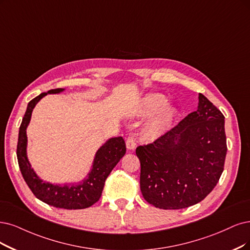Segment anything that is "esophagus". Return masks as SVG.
Wrapping results in <instances>:
<instances>
[{
	"label": "esophagus",
	"instance_id": "34e87169",
	"mask_svg": "<svg viewBox=\"0 0 250 250\" xmlns=\"http://www.w3.org/2000/svg\"><path fill=\"white\" fill-rule=\"evenodd\" d=\"M125 144H126V148L133 150L136 148V141L134 139V137L132 135L127 136L126 137V140H125Z\"/></svg>",
	"mask_w": 250,
	"mask_h": 250
}]
</instances>
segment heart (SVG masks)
I'll return each instance as SVG.
<instances>
[{
	"mask_svg": "<svg viewBox=\"0 0 250 250\" xmlns=\"http://www.w3.org/2000/svg\"><path fill=\"white\" fill-rule=\"evenodd\" d=\"M165 104L166 99L162 95H150L142 101L138 108L137 114L139 116H149L155 113L142 130V137L146 141L156 140L171 125L175 110Z\"/></svg>",
	"mask_w": 250,
	"mask_h": 250,
	"instance_id": "heart-1",
	"label": "heart"
}]
</instances>
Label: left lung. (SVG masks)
<instances>
[{
    "label": "left lung",
    "instance_id": "8db88e82",
    "mask_svg": "<svg viewBox=\"0 0 250 250\" xmlns=\"http://www.w3.org/2000/svg\"><path fill=\"white\" fill-rule=\"evenodd\" d=\"M227 149L225 116L199 94L196 111L153 143L137 147L144 199L160 209L197 204L217 184Z\"/></svg>",
    "mask_w": 250,
    "mask_h": 250
}]
</instances>
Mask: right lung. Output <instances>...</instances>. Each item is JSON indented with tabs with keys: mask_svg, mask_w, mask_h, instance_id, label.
I'll return each instance as SVG.
<instances>
[{
	"mask_svg": "<svg viewBox=\"0 0 250 250\" xmlns=\"http://www.w3.org/2000/svg\"><path fill=\"white\" fill-rule=\"evenodd\" d=\"M63 88L50 89L33 99L25 111L18 133L17 161L22 177L37 199L50 206L63 209H84L99 201L103 191L105 181L110 172L125 154V143L123 137L111 138L102 145L96 153L92 168L84 180L72 184H52L38 177L26 155V127L30 124L32 112L37 103L46 95L60 94Z\"/></svg>",
	"mask_w": 250,
	"mask_h": 250,
	"instance_id": "add662e5",
	"label": "right lung"
}]
</instances>
